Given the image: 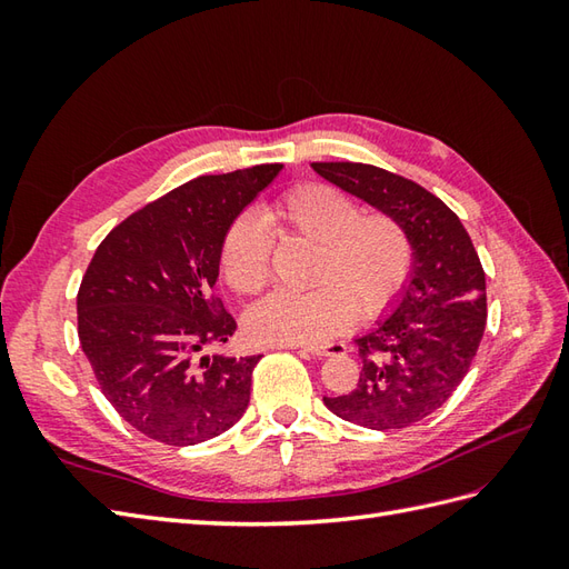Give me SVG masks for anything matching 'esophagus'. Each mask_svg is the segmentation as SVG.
Instances as JSON below:
<instances>
[{"mask_svg": "<svg viewBox=\"0 0 569 569\" xmlns=\"http://www.w3.org/2000/svg\"><path fill=\"white\" fill-rule=\"evenodd\" d=\"M300 352H308L312 357H335V355H345L347 347L342 342H330V345H312V347H296Z\"/></svg>", "mask_w": 569, "mask_h": 569, "instance_id": "obj_1", "label": "esophagus"}]
</instances>
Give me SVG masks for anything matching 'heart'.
<instances>
[{
	"mask_svg": "<svg viewBox=\"0 0 569 569\" xmlns=\"http://www.w3.org/2000/svg\"><path fill=\"white\" fill-rule=\"evenodd\" d=\"M281 239L312 244L306 293H273L247 316L253 342L273 347L320 345L359 318L389 308L413 269V247L389 214H361L357 200L328 183H303L266 204L261 222L241 214L222 239V273L241 296H257L271 278V244Z\"/></svg>",
	"mask_w": 569,
	"mask_h": 569,
	"instance_id": "heart-1",
	"label": "heart"
}]
</instances>
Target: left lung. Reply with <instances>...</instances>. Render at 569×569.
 <instances>
[{
	"label": "left lung",
	"mask_w": 569,
	"mask_h": 569,
	"mask_svg": "<svg viewBox=\"0 0 569 569\" xmlns=\"http://www.w3.org/2000/svg\"><path fill=\"white\" fill-rule=\"evenodd\" d=\"M325 178L403 227L413 269L396 308L357 340L355 391L325 396L335 416L371 430L435 413L467 377L487 328V278L459 217L422 186L369 163H312Z\"/></svg>",
	"instance_id": "left-lung-1"
}]
</instances>
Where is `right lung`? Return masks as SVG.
<instances>
[{
	"label": "right lung",
	"mask_w": 569,
	"mask_h": 569,
	"mask_svg": "<svg viewBox=\"0 0 569 569\" xmlns=\"http://www.w3.org/2000/svg\"><path fill=\"white\" fill-rule=\"evenodd\" d=\"M281 168L188 180L119 222L82 276V352L107 401L151 440L198 445L244 416L261 355H208L237 330L212 288L229 224Z\"/></svg>",
	"instance_id": "1"
}]
</instances>
